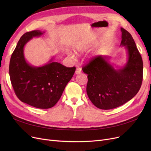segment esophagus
I'll return each instance as SVG.
<instances>
[{
	"label": "esophagus",
	"instance_id": "esophagus-1",
	"mask_svg": "<svg viewBox=\"0 0 151 151\" xmlns=\"http://www.w3.org/2000/svg\"><path fill=\"white\" fill-rule=\"evenodd\" d=\"M82 72V70H81V68L77 67V68H76V74H81Z\"/></svg>",
	"mask_w": 151,
	"mask_h": 151
}]
</instances>
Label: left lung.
Listing matches in <instances>:
<instances>
[{
	"instance_id": "8db88e82",
	"label": "left lung",
	"mask_w": 151,
	"mask_h": 151,
	"mask_svg": "<svg viewBox=\"0 0 151 151\" xmlns=\"http://www.w3.org/2000/svg\"><path fill=\"white\" fill-rule=\"evenodd\" d=\"M122 42L128 53L126 65L115 69L109 57L98 55L83 67L88 74L86 91L91 101L102 109L120 106L139 92L143 79V62L134 40L129 32L121 28Z\"/></svg>"
}]
</instances>
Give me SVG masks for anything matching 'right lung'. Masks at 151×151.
<instances>
[{
	"mask_svg": "<svg viewBox=\"0 0 151 151\" xmlns=\"http://www.w3.org/2000/svg\"><path fill=\"white\" fill-rule=\"evenodd\" d=\"M44 33L34 30L21 36L11 57L9 76L15 94L22 102L35 108L48 109L60 99L76 67H67L53 62V59L38 67L26 62L23 53L24 45L33 37Z\"/></svg>",
	"mask_w": 151,
	"mask_h": 151,
	"instance_id": "1",
	"label": "right lung"
}]
</instances>
